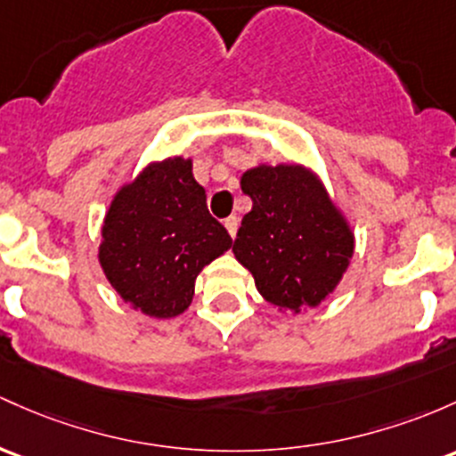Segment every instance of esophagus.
<instances>
[{"instance_id": "1", "label": "esophagus", "mask_w": 456, "mask_h": 456, "mask_svg": "<svg viewBox=\"0 0 456 456\" xmlns=\"http://www.w3.org/2000/svg\"><path fill=\"white\" fill-rule=\"evenodd\" d=\"M238 227H240V218H238V216H229V218H224V229H227L229 236H232V238H236Z\"/></svg>"}]
</instances>
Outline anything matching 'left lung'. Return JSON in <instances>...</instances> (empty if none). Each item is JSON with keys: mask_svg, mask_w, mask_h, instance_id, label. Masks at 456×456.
Wrapping results in <instances>:
<instances>
[{"mask_svg": "<svg viewBox=\"0 0 456 456\" xmlns=\"http://www.w3.org/2000/svg\"><path fill=\"white\" fill-rule=\"evenodd\" d=\"M253 201L233 255L279 312L301 314L329 298L354 255V233L322 179L305 164H257L240 177Z\"/></svg>", "mask_w": 456, "mask_h": 456, "instance_id": "1", "label": "left lung"}]
</instances>
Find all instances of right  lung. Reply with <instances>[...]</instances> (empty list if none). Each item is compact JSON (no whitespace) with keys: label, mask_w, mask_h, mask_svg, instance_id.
Wrapping results in <instances>:
<instances>
[{"label":"right lung","mask_w":456,"mask_h":456,"mask_svg":"<svg viewBox=\"0 0 456 456\" xmlns=\"http://www.w3.org/2000/svg\"><path fill=\"white\" fill-rule=\"evenodd\" d=\"M192 158L149 162L110 201L99 264L118 297L158 320L182 316L199 273L232 248V236L205 205Z\"/></svg>","instance_id":"add662e5"}]
</instances>
